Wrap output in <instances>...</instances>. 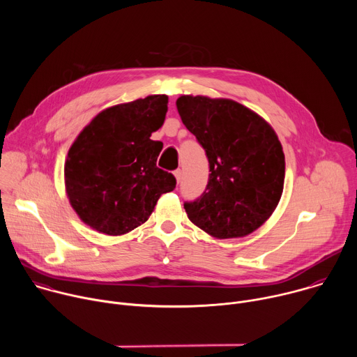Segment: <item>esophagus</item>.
<instances>
[{"label":"esophagus","instance_id":"1","mask_svg":"<svg viewBox=\"0 0 357 357\" xmlns=\"http://www.w3.org/2000/svg\"><path fill=\"white\" fill-rule=\"evenodd\" d=\"M174 175H175V179H176V182L179 183V182H181V179H182V171H181V169H176V171L174 172Z\"/></svg>","mask_w":357,"mask_h":357}]
</instances>
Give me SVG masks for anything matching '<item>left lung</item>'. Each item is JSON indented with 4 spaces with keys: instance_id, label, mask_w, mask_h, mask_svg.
Returning <instances> with one entry per match:
<instances>
[{
    "instance_id": "obj_1",
    "label": "left lung",
    "mask_w": 357,
    "mask_h": 357,
    "mask_svg": "<svg viewBox=\"0 0 357 357\" xmlns=\"http://www.w3.org/2000/svg\"><path fill=\"white\" fill-rule=\"evenodd\" d=\"M176 109L211 168L205 192L183 205L189 220L215 238L248 236L267 222L282 195L285 157L275 131L230 98L186 94Z\"/></svg>"
}]
</instances>
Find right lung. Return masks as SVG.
<instances>
[{"mask_svg": "<svg viewBox=\"0 0 357 357\" xmlns=\"http://www.w3.org/2000/svg\"><path fill=\"white\" fill-rule=\"evenodd\" d=\"M168 112V96L154 94L100 112L76 137L65 162L70 206L93 230L123 236L154 212L176 181L157 167L161 141H152Z\"/></svg>", "mask_w": 357, "mask_h": 357, "instance_id": "add662e5", "label": "right lung"}]
</instances>
